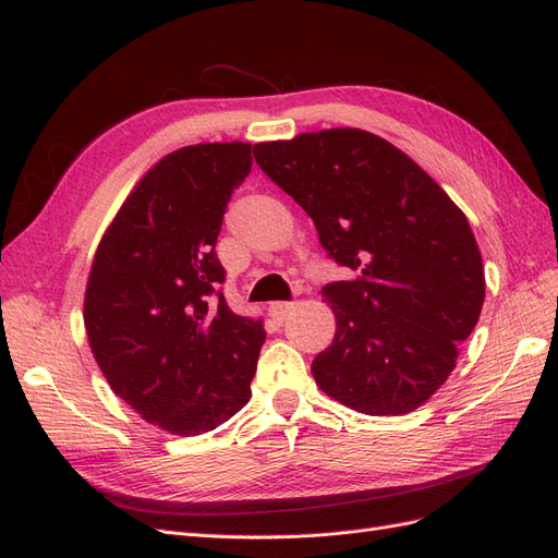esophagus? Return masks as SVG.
I'll return each instance as SVG.
<instances>
[{
    "instance_id": "obj_1",
    "label": "esophagus",
    "mask_w": 558,
    "mask_h": 558,
    "mask_svg": "<svg viewBox=\"0 0 558 558\" xmlns=\"http://www.w3.org/2000/svg\"><path fill=\"white\" fill-rule=\"evenodd\" d=\"M267 312H270V316H272L277 323H281L288 314L293 312V302H272L270 310H267Z\"/></svg>"
}]
</instances>
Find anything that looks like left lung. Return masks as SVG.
I'll use <instances>...</instances> for the list:
<instances>
[{
    "instance_id": "obj_1",
    "label": "left lung",
    "mask_w": 558,
    "mask_h": 558,
    "mask_svg": "<svg viewBox=\"0 0 558 558\" xmlns=\"http://www.w3.org/2000/svg\"><path fill=\"white\" fill-rule=\"evenodd\" d=\"M254 157L355 275L320 291L337 330L312 362L316 386L364 415L420 409L448 380L485 302L466 215L409 155L362 129L258 143Z\"/></svg>"
}]
</instances>
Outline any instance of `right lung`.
Masks as SVG:
<instances>
[{"label": "right lung", "mask_w": 558, "mask_h": 558, "mask_svg": "<svg viewBox=\"0 0 558 558\" xmlns=\"http://www.w3.org/2000/svg\"><path fill=\"white\" fill-rule=\"evenodd\" d=\"M252 143L170 151L133 186L96 246L85 330L112 392L149 425L213 432L252 397L265 332L228 310L215 254Z\"/></svg>", "instance_id": "1"}]
</instances>
